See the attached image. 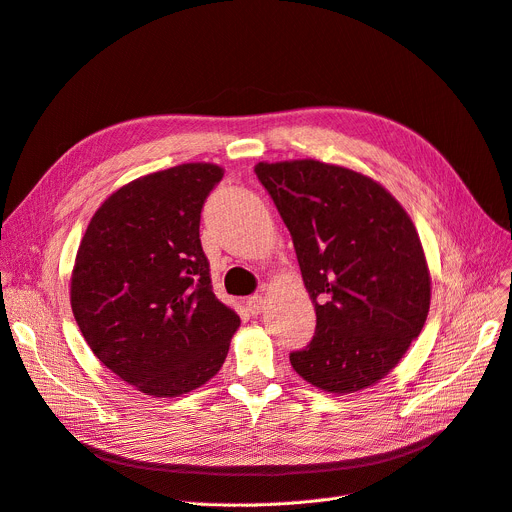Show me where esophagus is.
<instances>
[{"label": "esophagus", "instance_id": "34e87169", "mask_svg": "<svg viewBox=\"0 0 512 512\" xmlns=\"http://www.w3.org/2000/svg\"><path fill=\"white\" fill-rule=\"evenodd\" d=\"M247 309H249V314H251V316H259L261 311L265 309V299H263L261 295H253V297H249V299H247Z\"/></svg>", "mask_w": 512, "mask_h": 512}]
</instances>
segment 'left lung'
<instances>
[{
    "label": "left lung",
    "instance_id": "8db88e82",
    "mask_svg": "<svg viewBox=\"0 0 512 512\" xmlns=\"http://www.w3.org/2000/svg\"><path fill=\"white\" fill-rule=\"evenodd\" d=\"M291 232L316 332L291 364L307 383L353 393L381 381L425 326L431 276L418 232L370 177L314 159L259 163Z\"/></svg>",
    "mask_w": 512,
    "mask_h": 512
}]
</instances>
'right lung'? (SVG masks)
Here are the masks:
<instances>
[{
    "label": "right lung",
    "mask_w": 512,
    "mask_h": 512,
    "mask_svg": "<svg viewBox=\"0 0 512 512\" xmlns=\"http://www.w3.org/2000/svg\"><path fill=\"white\" fill-rule=\"evenodd\" d=\"M224 169L186 163L108 196L79 244L71 307L96 358L138 391L177 397L224 364L240 318L221 303L201 211Z\"/></svg>",
    "instance_id": "add662e5"
}]
</instances>
